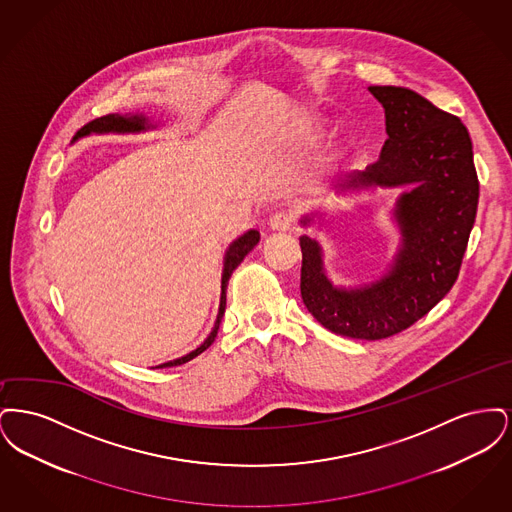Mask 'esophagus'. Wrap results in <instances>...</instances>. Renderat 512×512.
I'll return each instance as SVG.
<instances>
[{"label":"esophagus","instance_id":"esophagus-1","mask_svg":"<svg viewBox=\"0 0 512 512\" xmlns=\"http://www.w3.org/2000/svg\"><path fill=\"white\" fill-rule=\"evenodd\" d=\"M270 228L272 230H278V232H286L293 226V215L290 211H276L270 220H268Z\"/></svg>","mask_w":512,"mask_h":512}]
</instances>
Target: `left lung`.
Here are the masks:
<instances>
[{
    "label": "left lung",
    "instance_id": "1",
    "mask_svg": "<svg viewBox=\"0 0 512 512\" xmlns=\"http://www.w3.org/2000/svg\"><path fill=\"white\" fill-rule=\"evenodd\" d=\"M386 109L388 140L378 161L351 178V186H411L395 217L403 249L390 276L365 290H336L326 280L320 247L301 244V297L309 313L334 334L384 340L428 315L459 278L476 220L480 182L472 140L459 117L413 90L370 86Z\"/></svg>",
    "mask_w": 512,
    "mask_h": 512
}]
</instances>
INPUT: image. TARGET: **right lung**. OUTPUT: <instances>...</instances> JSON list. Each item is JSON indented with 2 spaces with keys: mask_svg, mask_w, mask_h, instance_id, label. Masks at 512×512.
Wrapping results in <instances>:
<instances>
[{
  "mask_svg": "<svg viewBox=\"0 0 512 512\" xmlns=\"http://www.w3.org/2000/svg\"><path fill=\"white\" fill-rule=\"evenodd\" d=\"M146 119H142V117H121V115H105V117H99L96 121L88 122V124H84L78 132H76V136H84V134H90V132H136V130H144V124ZM259 232H255V230H249L247 234H244L238 242H234L232 247L228 249V253H226V259H224V272H222V293H220V309H219V317H217V322H215V328H213V332H211V336L207 338V340L203 341L195 351H192L190 355H186V357H182V359H176V361H171V363H165V365L159 366V368H167V366H176V365H184V363H188V361H192L194 357H197L199 353H203L215 338H217V332H219L220 320H222V315H224V309H226V286H228V280H230V276H232V272L238 268V265L244 261L245 255L257 245L259 242Z\"/></svg>",
  "mask_w": 512,
  "mask_h": 512,
  "instance_id": "add662e5",
  "label": "right lung"
}]
</instances>
